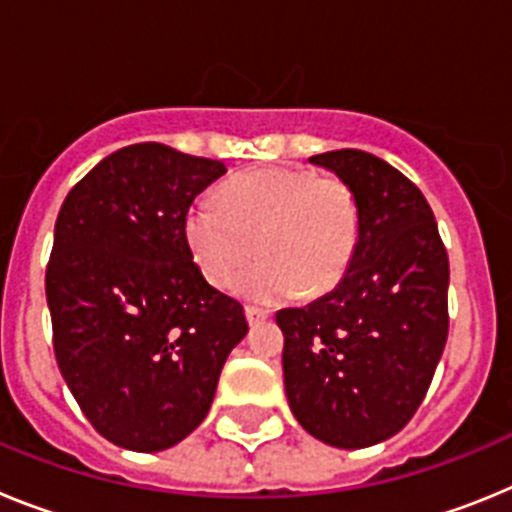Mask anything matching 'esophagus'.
<instances>
[{"label":"esophagus","mask_w":512,"mask_h":512,"mask_svg":"<svg viewBox=\"0 0 512 512\" xmlns=\"http://www.w3.org/2000/svg\"><path fill=\"white\" fill-rule=\"evenodd\" d=\"M266 318H269V310H264V307H253V305L246 307L248 325H261Z\"/></svg>","instance_id":"esophagus-1"}]
</instances>
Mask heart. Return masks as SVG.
<instances>
[{
    "instance_id": "heart-1",
    "label": "heart",
    "mask_w": 512,
    "mask_h": 512,
    "mask_svg": "<svg viewBox=\"0 0 512 512\" xmlns=\"http://www.w3.org/2000/svg\"><path fill=\"white\" fill-rule=\"evenodd\" d=\"M189 251L212 287L228 289L253 253L264 259L238 282L256 302L318 300L348 274L361 241V207L338 176L269 166L238 174L184 220Z\"/></svg>"
}]
</instances>
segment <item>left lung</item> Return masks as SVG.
<instances>
[{
	"mask_svg": "<svg viewBox=\"0 0 512 512\" xmlns=\"http://www.w3.org/2000/svg\"><path fill=\"white\" fill-rule=\"evenodd\" d=\"M354 189L361 241L333 292L277 312L284 390L310 436L366 449L410 423L449 336V256L423 192L356 148L312 156Z\"/></svg>",
	"mask_w": 512,
	"mask_h": 512,
	"instance_id": "left-lung-1",
	"label": "left lung"
}]
</instances>
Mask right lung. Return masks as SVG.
Returning <instances> with one entry per match:
<instances>
[{
  "label": "right lung",
  "instance_id": "1",
  "mask_svg": "<svg viewBox=\"0 0 512 512\" xmlns=\"http://www.w3.org/2000/svg\"><path fill=\"white\" fill-rule=\"evenodd\" d=\"M223 161L164 143L102 158L63 200L45 269L58 369L99 436L164 451L205 420L243 305L207 284L184 220Z\"/></svg>",
  "mask_w": 512,
  "mask_h": 512
}]
</instances>
